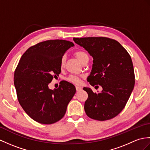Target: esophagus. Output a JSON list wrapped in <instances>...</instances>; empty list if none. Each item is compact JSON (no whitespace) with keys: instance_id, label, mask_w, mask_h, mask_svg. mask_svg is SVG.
<instances>
[{"instance_id":"esophagus-1","label":"esophagus","mask_w":150,"mask_h":150,"mask_svg":"<svg viewBox=\"0 0 150 150\" xmlns=\"http://www.w3.org/2000/svg\"><path fill=\"white\" fill-rule=\"evenodd\" d=\"M76 91H80L82 90V88L79 86H76Z\"/></svg>"}]
</instances>
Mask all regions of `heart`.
I'll use <instances>...</instances> for the list:
<instances>
[{
	"mask_svg": "<svg viewBox=\"0 0 150 150\" xmlns=\"http://www.w3.org/2000/svg\"><path fill=\"white\" fill-rule=\"evenodd\" d=\"M75 55L78 60L82 64L86 61H89V55L84 50H79L75 52ZM65 56H62L60 61V67L63 68L65 64ZM67 81L75 84H80L81 83V77L76 75H69L67 78Z\"/></svg>",
	"mask_w": 150,
	"mask_h": 150,
	"instance_id": "b5f03b06",
	"label": "heart"
}]
</instances>
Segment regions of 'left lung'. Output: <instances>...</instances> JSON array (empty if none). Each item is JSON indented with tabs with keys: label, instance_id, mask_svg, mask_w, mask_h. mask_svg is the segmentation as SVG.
I'll use <instances>...</instances> for the list:
<instances>
[{
	"label": "left lung",
	"instance_id": "obj_1",
	"mask_svg": "<svg viewBox=\"0 0 150 150\" xmlns=\"http://www.w3.org/2000/svg\"><path fill=\"white\" fill-rule=\"evenodd\" d=\"M93 57L91 86L100 85L103 91L93 93L83 88L88 97L84 103L88 116L98 121L112 119L119 114L129 99L135 85L134 66L130 54L118 41L106 37L74 38Z\"/></svg>",
	"mask_w": 150,
	"mask_h": 150
}]
</instances>
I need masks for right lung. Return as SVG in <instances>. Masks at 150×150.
Here are the masks:
<instances>
[{
	"label": "right lung",
	"mask_w": 150,
	"mask_h": 150,
	"mask_svg": "<svg viewBox=\"0 0 150 150\" xmlns=\"http://www.w3.org/2000/svg\"><path fill=\"white\" fill-rule=\"evenodd\" d=\"M74 44L64 40H47L28 48L14 74L16 95L24 111L38 123L50 125L64 117L76 92L67 81L52 90L48 83L61 74L60 61Z\"/></svg>",
	"instance_id": "add662e5"
}]
</instances>
